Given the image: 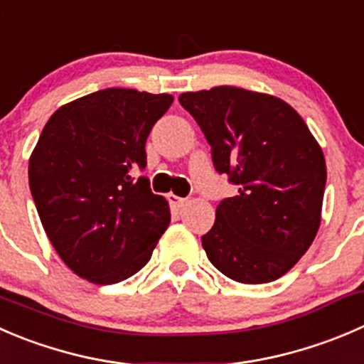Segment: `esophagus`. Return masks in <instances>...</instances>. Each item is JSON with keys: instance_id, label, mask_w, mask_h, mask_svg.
<instances>
[{"instance_id": "34e87169", "label": "esophagus", "mask_w": 364, "mask_h": 364, "mask_svg": "<svg viewBox=\"0 0 364 364\" xmlns=\"http://www.w3.org/2000/svg\"><path fill=\"white\" fill-rule=\"evenodd\" d=\"M167 199H168V203H171L172 206H174V208H181V206H185L186 200H188V199H185V197L176 196V193H168Z\"/></svg>"}]
</instances>
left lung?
I'll return each instance as SVG.
<instances>
[{
	"instance_id": "obj_1",
	"label": "left lung",
	"mask_w": 364,
	"mask_h": 364,
	"mask_svg": "<svg viewBox=\"0 0 364 364\" xmlns=\"http://www.w3.org/2000/svg\"><path fill=\"white\" fill-rule=\"evenodd\" d=\"M211 146L215 171L238 186L203 236L208 259L229 279H279L306 254L322 217V147L283 100L238 87L179 96Z\"/></svg>"
}]
</instances>
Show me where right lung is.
<instances>
[{"instance_id":"right-lung-1","label":"right lung","mask_w":364,"mask_h":364,"mask_svg":"<svg viewBox=\"0 0 364 364\" xmlns=\"http://www.w3.org/2000/svg\"><path fill=\"white\" fill-rule=\"evenodd\" d=\"M171 94L107 88L60 107L42 129L28 178L44 231L63 263L94 284L128 279L171 222L167 200L139 176L146 140Z\"/></svg>"}]
</instances>
